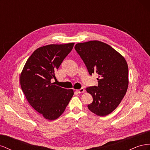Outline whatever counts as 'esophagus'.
<instances>
[{
	"instance_id": "34e87169",
	"label": "esophagus",
	"mask_w": 150,
	"mask_h": 150,
	"mask_svg": "<svg viewBox=\"0 0 150 150\" xmlns=\"http://www.w3.org/2000/svg\"><path fill=\"white\" fill-rule=\"evenodd\" d=\"M84 91H85V89L84 88H81V89H79L78 90H76V91L78 92V93H82L84 92Z\"/></svg>"
}]
</instances>
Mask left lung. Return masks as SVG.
<instances>
[{"label":"left lung","mask_w":150,"mask_h":150,"mask_svg":"<svg viewBox=\"0 0 150 150\" xmlns=\"http://www.w3.org/2000/svg\"><path fill=\"white\" fill-rule=\"evenodd\" d=\"M74 49L89 74H98V85L86 89L93 98L88 108L98 116H106L119 105L128 89V67L125 59L108 44L98 40L77 44Z\"/></svg>","instance_id":"obj_1"}]
</instances>
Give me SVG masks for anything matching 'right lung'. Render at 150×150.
<instances>
[{
  "instance_id": "add662e5",
  "label": "right lung",
  "mask_w": 150,
  "mask_h": 150,
  "mask_svg": "<svg viewBox=\"0 0 150 150\" xmlns=\"http://www.w3.org/2000/svg\"><path fill=\"white\" fill-rule=\"evenodd\" d=\"M74 43L51 44L39 47L27 61L20 77L22 92L35 110L45 118L54 120L66 110L74 94L51 83L55 72L73 48Z\"/></svg>"
}]
</instances>
